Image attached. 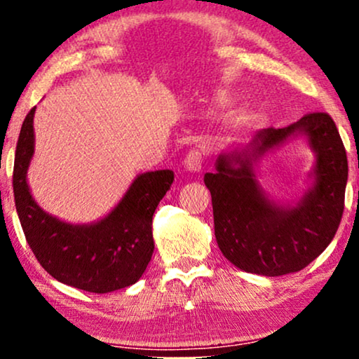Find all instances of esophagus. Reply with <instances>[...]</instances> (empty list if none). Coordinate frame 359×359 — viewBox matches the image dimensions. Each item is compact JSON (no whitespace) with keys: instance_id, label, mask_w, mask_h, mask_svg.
Masks as SVG:
<instances>
[{"instance_id":"obj_1","label":"esophagus","mask_w":359,"mask_h":359,"mask_svg":"<svg viewBox=\"0 0 359 359\" xmlns=\"http://www.w3.org/2000/svg\"><path fill=\"white\" fill-rule=\"evenodd\" d=\"M184 167L185 170L194 172V174L201 172V168H203V154L197 150L189 151L187 156L184 158Z\"/></svg>"}]
</instances>
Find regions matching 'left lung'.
<instances>
[{"label": "left lung", "instance_id": "obj_1", "mask_svg": "<svg viewBox=\"0 0 359 359\" xmlns=\"http://www.w3.org/2000/svg\"><path fill=\"white\" fill-rule=\"evenodd\" d=\"M304 136L316 156L311 185L282 203L261 187L257 162L288 139ZM348 158L327 113H311L285 128H266L246 145L222 151L216 172L204 175L212 197L219 250L240 270L280 277L306 269L332 241L344 211Z\"/></svg>", "mask_w": 359, "mask_h": 359}]
</instances>
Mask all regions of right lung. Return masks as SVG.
<instances>
[{
  "instance_id": "add662e5",
  "label": "right lung",
  "mask_w": 359,
  "mask_h": 359,
  "mask_svg": "<svg viewBox=\"0 0 359 359\" xmlns=\"http://www.w3.org/2000/svg\"><path fill=\"white\" fill-rule=\"evenodd\" d=\"M34 108L16 143L13 192L20 222L32 251L53 278L86 292L108 294L137 283L154 253L151 217L174 172H143L125 196L94 222H67L43 211L30 191L27 172L35 154Z\"/></svg>"
}]
</instances>
